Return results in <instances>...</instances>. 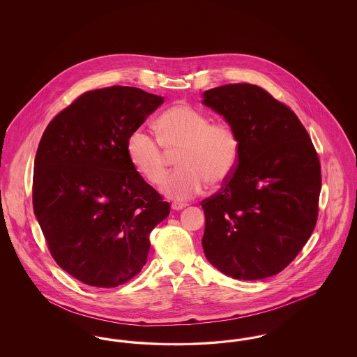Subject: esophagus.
Masks as SVG:
<instances>
[{"label": "esophagus", "instance_id": "esophagus-1", "mask_svg": "<svg viewBox=\"0 0 357 357\" xmlns=\"http://www.w3.org/2000/svg\"><path fill=\"white\" fill-rule=\"evenodd\" d=\"M186 204H181V202H174V204H171V208L172 210H182V208H185L186 207Z\"/></svg>", "mask_w": 357, "mask_h": 357}]
</instances>
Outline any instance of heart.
<instances>
[{
	"instance_id": "1",
	"label": "heart",
	"mask_w": 357,
	"mask_h": 357,
	"mask_svg": "<svg viewBox=\"0 0 357 357\" xmlns=\"http://www.w3.org/2000/svg\"><path fill=\"white\" fill-rule=\"evenodd\" d=\"M159 137L143 130L134 131L127 142L131 165L149 183L160 185L170 165V154L178 153L174 171L165 181L162 192L175 201L199 195L206 183L220 185L236 170L241 142L227 121H213L204 111L185 102L163 112L156 121Z\"/></svg>"
}]
</instances>
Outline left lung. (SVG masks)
<instances>
[{
	"instance_id": "left-lung-1",
	"label": "left lung",
	"mask_w": 357,
	"mask_h": 357,
	"mask_svg": "<svg viewBox=\"0 0 357 357\" xmlns=\"http://www.w3.org/2000/svg\"><path fill=\"white\" fill-rule=\"evenodd\" d=\"M204 104L239 136L236 170L202 201L204 255L237 280L284 271L319 217L321 166L297 115L264 88L238 83L204 92Z\"/></svg>"
}]
</instances>
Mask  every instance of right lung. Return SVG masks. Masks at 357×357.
Here are the masks:
<instances>
[{
  "label": "right lung",
  "mask_w": 357,
  "mask_h": 357,
  "mask_svg": "<svg viewBox=\"0 0 357 357\" xmlns=\"http://www.w3.org/2000/svg\"><path fill=\"white\" fill-rule=\"evenodd\" d=\"M163 102L135 86L88 91L40 140L34 215L57 265L89 287L115 288L147 262L150 233L170 204L130 162L127 142Z\"/></svg>",
  "instance_id": "obj_1"
}]
</instances>
